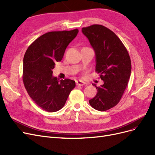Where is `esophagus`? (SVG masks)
Segmentation results:
<instances>
[{
	"label": "esophagus",
	"mask_w": 155,
	"mask_h": 155,
	"mask_svg": "<svg viewBox=\"0 0 155 155\" xmlns=\"http://www.w3.org/2000/svg\"><path fill=\"white\" fill-rule=\"evenodd\" d=\"M85 84H86V82H84L82 81H81V80L77 81V85H78V86H84Z\"/></svg>",
	"instance_id": "34e87169"
}]
</instances>
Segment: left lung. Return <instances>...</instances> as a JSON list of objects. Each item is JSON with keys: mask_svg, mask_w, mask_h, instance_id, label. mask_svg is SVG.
<instances>
[{"mask_svg": "<svg viewBox=\"0 0 155 155\" xmlns=\"http://www.w3.org/2000/svg\"><path fill=\"white\" fill-rule=\"evenodd\" d=\"M95 53V71L104 84L97 87V93L89 100L91 106L100 111L114 107L126 89L131 72L130 57L127 49L110 29L94 24L82 29Z\"/></svg>", "mask_w": 155, "mask_h": 155, "instance_id": "left-lung-1", "label": "left lung"}]
</instances>
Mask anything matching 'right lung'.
Returning a JSON list of instances; mask_svg holds the SVG:
<instances>
[{"mask_svg": "<svg viewBox=\"0 0 155 155\" xmlns=\"http://www.w3.org/2000/svg\"><path fill=\"white\" fill-rule=\"evenodd\" d=\"M78 29L51 31L37 38L25 53L23 82L37 105L48 112H55L65 105L75 82L53 76L56 62L61 61L66 48L76 37Z\"/></svg>", "mask_w": 155, "mask_h": 155, "instance_id": "1", "label": "right lung"}]
</instances>
